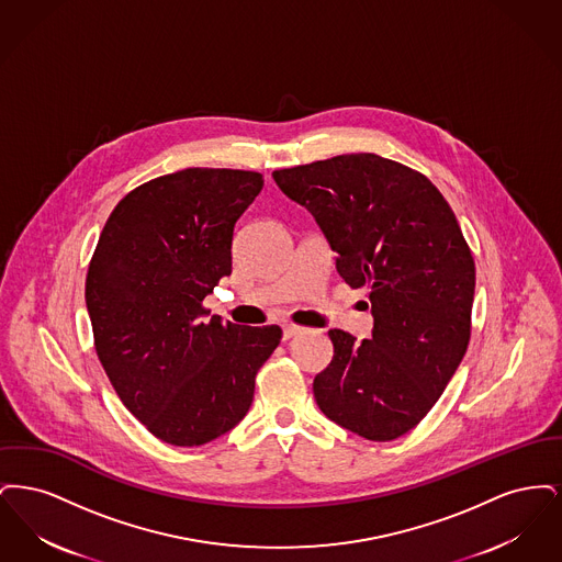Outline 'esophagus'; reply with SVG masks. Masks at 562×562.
Instances as JSON below:
<instances>
[{
	"label": "esophagus",
	"mask_w": 562,
	"mask_h": 562,
	"mask_svg": "<svg viewBox=\"0 0 562 562\" xmlns=\"http://www.w3.org/2000/svg\"><path fill=\"white\" fill-rule=\"evenodd\" d=\"M303 328L301 326H296V324H286L284 328H282V335H284V339H291L294 335H299Z\"/></svg>",
	"instance_id": "obj_1"
}]
</instances>
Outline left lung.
<instances>
[{"instance_id":"obj_1","label":"left lung","mask_w":562,"mask_h":562,"mask_svg":"<svg viewBox=\"0 0 562 562\" xmlns=\"http://www.w3.org/2000/svg\"><path fill=\"white\" fill-rule=\"evenodd\" d=\"M337 252L351 289L369 286L373 337L330 328L316 374L322 413L367 440L415 428L451 381L468 344L476 268L449 202L422 172L374 154L273 170Z\"/></svg>"}]
</instances>
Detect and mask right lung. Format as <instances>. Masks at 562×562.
Returning <instances> with one entry per match:
<instances>
[{"mask_svg":"<svg viewBox=\"0 0 562 562\" xmlns=\"http://www.w3.org/2000/svg\"><path fill=\"white\" fill-rule=\"evenodd\" d=\"M263 175L186 168L126 193L86 276L97 356L120 401L175 447L236 428L282 328L206 322L202 301L232 273V240Z\"/></svg>","mask_w":562,"mask_h":562,"instance_id":"add662e5","label":"right lung"}]
</instances>
